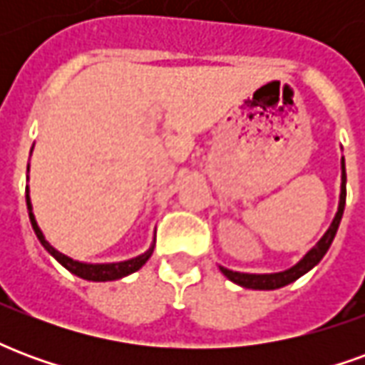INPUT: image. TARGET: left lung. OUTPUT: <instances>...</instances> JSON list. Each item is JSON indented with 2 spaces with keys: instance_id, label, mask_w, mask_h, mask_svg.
Masks as SVG:
<instances>
[{
  "instance_id": "obj_1",
  "label": "left lung",
  "mask_w": 365,
  "mask_h": 365,
  "mask_svg": "<svg viewBox=\"0 0 365 365\" xmlns=\"http://www.w3.org/2000/svg\"><path fill=\"white\" fill-rule=\"evenodd\" d=\"M346 205V166H344V156H342V183H340V201H338V211L334 215V219L330 222L329 230L322 235V238L317 242V245L309 250V252L301 258V260L293 266V268L285 269V272H277V274H240V272H232V269H227L219 266L222 274L229 277L230 282L238 283L240 287H246V289H279L283 285H289L295 279H299L301 275H305L309 269H313L319 262L322 260V256L327 254V250L332 245V240L336 237L338 225H340V219H342V213H344Z\"/></svg>"
}]
</instances>
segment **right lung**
Returning <instances> with one entry per match:
<instances>
[{
	"label": "right lung",
	"mask_w": 365,
	"mask_h": 365,
	"mask_svg": "<svg viewBox=\"0 0 365 365\" xmlns=\"http://www.w3.org/2000/svg\"><path fill=\"white\" fill-rule=\"evenodd\" d=\"M27 207H29V219H31V225H33V230H35L36 238L41 240V245L46 248V252L54 256L56 260L68 269V272H72L78 277H82V279H88V282H113V279H120V277H125V275L133 274L136 269H140L146 264V260L150 258L152 252H154V242L152 246L140 256H136L133 260H125V262H117V264H83V262L72 260V258H68L66 254L58 252L54 246H51V242L44 238L43 230L38 229V225H36L35 215H33V205H31V199L27 195Z\"/></svg>",
	"instance_id": "right-lung-1"
}]
</instances>
